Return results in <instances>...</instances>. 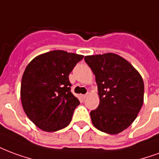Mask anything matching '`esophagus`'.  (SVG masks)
I'll use <instances>...</instances> for the list:
<instances>
[{
  "instance_id": "34e87169",
  "label": "esophagus",
  "mask_w": 159,
  "mask_h": 159,
  "mask_svg": "<svg viewBox=\"0 0 159 159\" xmlns=\"http://www.w3.org/2000/svg\"><path fill=\"white\" fill-rule=\"evenodd\" d=\"M82 97H83V98H86L88 97V94H83V95H82Z\"/></svg>"
}]
</instances>
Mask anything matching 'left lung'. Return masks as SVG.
<instances>
[{
    "mask_svg": "<svg viewBox=\"0 0 159 159\" xmlns=\"http://www.w3.org/2000/svg\"><path fill=\"white\" fill-rule=\"evenodd\" d=\"M95 75L99 104L90 112L93 125L105 133L118 134L129 127L144 99L142 76L130 62L114 53L85 56Z\"/></svg>",
    "mask_w": 159,
    "mask_h": 159,
    "instance_id": "8db88e82",
    "label": "left lung"
}]
</instances>
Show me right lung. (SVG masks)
Here are the masks:
<instances>
[{
  "instance_id": "right-lung-1",
  "label": "right lung",
  "mask_w": 159,
  "mask_h": 159,
  "mask_svg": "<svg viewBox=\"0 0 159 159\" xmlns=\"http://www.w3.org/2000/svg\"><path fill=\"white\" fill-rule=\"evenodd\" d=\"M83 56L52 50L36 56L27 66L21 83L23 110L44 131H56L70 124L78 98L70 92L69 74Z\"/></svg>"
}]
</instances>
